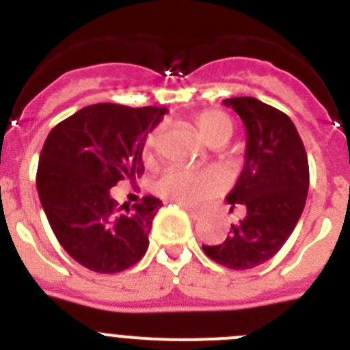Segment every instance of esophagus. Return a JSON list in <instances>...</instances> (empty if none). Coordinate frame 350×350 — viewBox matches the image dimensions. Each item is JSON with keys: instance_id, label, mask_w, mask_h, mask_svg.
<instances>
[{"instance_id": "obj_1", "label": "esophagus", "mask_w": 350, "mask_h": 350, "mask_svg": "<svg viewBox=\"0 0 350 350\" xmlns=\"http://www.w3.org/2000/svg\"><path fill=\"white\" fill-rule=\"evenodd\" d=\"M182 208H184L185 212L189 213V215H191V217H193V219H200V217H202V213H203L202 210L193 208V206H182Z\"/></svg>"}]
</instances>
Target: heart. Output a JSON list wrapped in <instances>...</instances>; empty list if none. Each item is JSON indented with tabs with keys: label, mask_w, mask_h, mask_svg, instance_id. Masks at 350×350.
I'll return each mask as SVG.
<instances>
[{
	"label": "heart",
	"mask_w": 350,
	"mask_h": 350,
	"mask_svg": "<svg viewBox=\"0 0 350 350\" xmlns=\"http://www.w3.org/2000/svg\"><path fill=\"white\" fill-rule=\"evenodd\" d=\"M200 137L212 147L224 145L233 135V122L226 113L205 110L194 117ZM159 142V133H148L144 156L152 161ZM226 189V180L215 170H168L156 182V193L170 203L182 206H202Z\"/></svg>",
	"instance_id": "heart-1"
}]
</instances>
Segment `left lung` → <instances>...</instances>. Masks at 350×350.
<instances>
[{
  "label": "left lung",
  "mask_w": 350,
  "mask_h": 350,
  "mask_svg": "<svg viewBox=\"0 0 350 350\" xmlns=\"http://www.w3.org/2000/svg\"><path fill=\"white\" fill-rule=\"evenodd\" d=\"M247 133L245 165L226 202L245 217L219 245L203 252L231 270H249L273 258L298 224L308 193V159L296 126L284 112L256 98H230Z\"/></svg>",
  "instance_id": "obj_1"
}]
</instances>
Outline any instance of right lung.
Masks as SVG:
<instances>
[{
	"instance_id": "obj_1",
	"label": "right lung",
	"mask_w": 350,
	"mask_h": 350,
	"mask_svg": "<svg viewBox=\"0 0 350 350\" xmlns=\"http://www.w3.org/2000/svg\"><path fill=\"white\" fill-rule=\"evenodd\" d=\"M166 108L98 103L82 108L49 133L40 154L36 189L61 247L96 273H119L137 265L148 247L163 202L144 196L119 205L117 182L144 173L145 138Z\"/></svg>"
}]
</instances>
